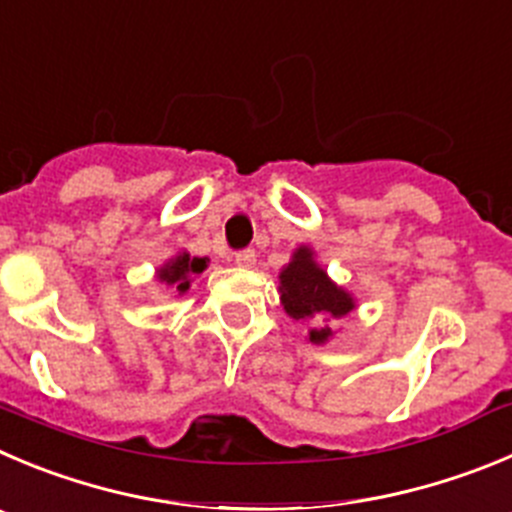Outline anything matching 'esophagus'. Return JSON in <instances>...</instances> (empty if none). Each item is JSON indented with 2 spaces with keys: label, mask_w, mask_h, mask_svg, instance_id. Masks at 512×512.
<instances>
[{
  "label": "esophagus",
  "mask_w": 512,
  "mask_h": 512,
  "mask_svg": "<svg viewBox=\"0 0 512 512\" xmlns=\"http://www.w3.org/2000/svg\"><path fill=\"white\" fill-rule=\"evenodd\" d=\"M255 262H257L255 250H240V252H234V265H240V267H255Z\"/></svg>",
  "instance_id": "obj_1"
}]
</instances>
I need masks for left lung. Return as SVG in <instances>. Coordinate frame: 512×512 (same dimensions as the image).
Masks as SVG:
<instances>
[{
    "mask_svg": "<svg viewBox=\"0 0 512 512\" xmlns=\"http://www.w3.org/2000/svg\"><path fill=\"white\" fill-rule=\"evenodd\" d=\"M280 300L293 321L308 323L310 343H326L333 336L323 321L343 318L356 308L351 293L338 288L323 270L310 247H298L280 272Z\"/></svg>",
    "mask_w": 512,
    "mask_h": 512,
    "instance_id": "left-lung-1",
    "label": "left lung"
}]
</instances>
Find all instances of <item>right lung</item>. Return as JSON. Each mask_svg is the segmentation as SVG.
I'll return each instance as SVG.
<instances>
[{
	"instance_id": "right-lung-1",
	"label": "right lung",
	"mask_w": 512,
	"mask_h": 512,
	"mask_svg": "<svg viewBox=\"0 0 512 512\" xmlns=\"http://www.w3.org/2000/svg\"><path fill=\"white\" fill-rule=\"evenodd\" d=\"M204 270H207V257H191L189 252H179V255H174L166 265L156 270V278L181 295L189 290L191 278Z\"/></svg>"
}]
</instances>
